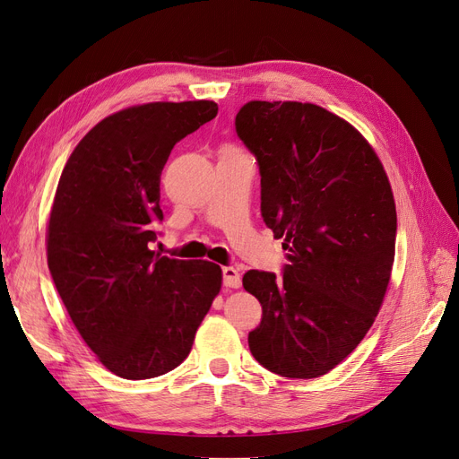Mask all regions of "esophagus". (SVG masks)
Wrapping results in <instances>:
<instances>
[{
	"mask_svg": "<svg viewBox=\"0 0 459 459\" xmlns=\"http://www.w3.org/2000/svg\"><path fill=\"white\" fill-rule=\"evenodd\" d=\"M222 274H224V286H228V288H239L241 286V273L237 271L235 267H224Z\"/></svg>",
	"mask_w": 459,
	"mask_h": 459,
	"instance_id": "esophagus-1",
	"label": "esophagus"
}]
</instances>
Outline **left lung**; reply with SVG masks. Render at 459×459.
<instances>
[{"instance_id":"8db88e82","label":"left lung","mask_w":459,"mask_h":459,"mask_svg":"<svg viewBox=\"0 0 459 459\" xmlns=\"http://www.w3.org/2000/svg\"><path fill=\"white\" fill-rule=\"evenodd\" d=\"M235 132L260 166L264 222L288 250L281 279L243 277L262 305L250 352L281 377H322L369 332L386 293L397 231L390 180L356 127L313 103L248 101Z\"/></svg>"}]
</instances>
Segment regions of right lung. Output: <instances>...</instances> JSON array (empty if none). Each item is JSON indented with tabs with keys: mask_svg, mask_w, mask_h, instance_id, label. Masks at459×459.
<instances>
[{
	"mask_svg": "<svg viewBox=\"0 0 459 459\" xmlns=\"http://www.w3.org/2000/svg\"><path fill=\"white\" fill-rule=\"evenodd\" d=\"M218 113L214 101H156L103 118L62 171L47 260L67 315L105 368L127 380L186 359L222 269L151 250L160 175L173 146Z\"/></svg>",
	"mask_w": 459,
	"mask_h": 459,
	"instance_id": "obj_1",
	"label": "right lung"
}]
</instances>
